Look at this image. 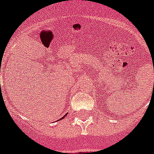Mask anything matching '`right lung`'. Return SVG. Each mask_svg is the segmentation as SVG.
Instances as JSON below:
<instances>
[{"instance_id":"1","label":"right lung","mask_w":154,"mask_h":154,"mask_svg":"<svg viewBox=\"0 0 154 154\" xmlns=\"http://www.w3.org/2000/svg\"><path fill=\"white\" fill-rule=\"evenodd\" d=\"M67 114H66V115H65V116H63V117H62V118H61V119H59V120H61V119H64V117H65V116H67ZM59 120H58V121H59Z\"/></svg>"}]
</instances>
